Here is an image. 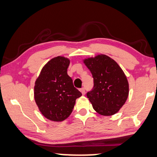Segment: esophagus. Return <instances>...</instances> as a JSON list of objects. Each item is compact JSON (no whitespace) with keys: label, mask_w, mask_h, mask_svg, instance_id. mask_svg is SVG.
I'll use <instances>...</instances> for the list:
<instances>
[{"label":"esophagus","mask_w":157,"mask_h":157,"mask_svg":"<svg viewBox=\"0 0 157 157\" xmlns=\"http://www.w3.org/2000/svg\"><path fill=\"white\" fill-rule=\"evenodd\" d=\"M80 91H81V94H82L83 95L85 94V89H84V88H81V89H80Z\"/></svg>","instance_id":"1"}]
</instances>
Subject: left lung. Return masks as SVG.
Listing matches in <instances>:
<instances>
[{"mask_svg": "<svg viewBox=\"0 0 157 157\" xmlns=\"http://www.w3.org/2000/svg\"><path fill=\"white\" fill-rule=\"evenodd\" d=\"M83 62L94 78V88L86 94L94 109L101 115H115L129 94V83L123 71L116 61L104 54L85 58Z\"/></svg>", "mask_w": 157, "mask_h": 157, "instance_id": "8db88e82", "label": "left lung"}]
</instances>
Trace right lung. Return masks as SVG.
<instances>
[{
    "mask_svg": "<svg viewBox=\"0 0 157 157\" xmlns=\"http://www.w3.org/2000/svg\"><path fill=\"white\" fill-rule=\"evenodd\" d=\"M70 62L63 56L51 59L35 81L34 100L42 115L50 121L61 122L68 118L76 99L81 96L67 73Z\"/></svg>",
    "mask_w": 157,
    "mask_h": 157,
    "instance_id": "1",
    "label": "right lung"
}]
</instances>
